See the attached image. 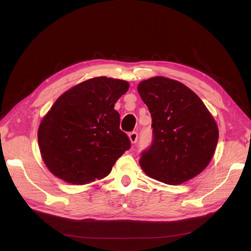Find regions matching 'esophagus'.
I'll list each match as a JSON object with an SVG mask.
<instances>
[{"label":"esophagus","mask_w":251,"mask_h":251,"mask_svg":"<svg viewBox=\"0 0 251 251\" xmlns=\"http://www.w3.org/2000/svg\"><path fill=\"white\" fill-rule=\"evenodd\" d=\"M129 139H130L131 143H136L137 139H138V132L137 131H131L129 134Z\"/></svg>","instance_id":"obj_1"}]
</instances>
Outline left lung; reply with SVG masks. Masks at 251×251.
I'll return each instance as SVG.
<instances>
[{"label": "left lung", "instance_id": "left-lung-1", "mask_svg": "<svg viewBox=\"0 0 251 251\" xmlns=\"http://www.w3.org/2000/svg\"><path fill=\"white\" fill-rule=\"evenodd\" d=\"M152 117V142L140 165L149 177L176 185L201 174L214 155L219 131L199 96L163 76L138 85Z\"/></svg>", "mask_w": 251, "mask_h": 251}]
</instances>
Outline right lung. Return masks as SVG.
Wrapping results in <instances>:
<instances>
[{
	"label": "right lung",
	"mask_w": 251,
	"mask_h": 251,
	"mask_svg": "<svg viewBox=\"0 0 251 251\" xmlns=\"http://www.w3.org/2000/svg\"><path fill=\"white\" fill-rule=\"evenodd\" d=\"M129 87L122 79L95 77L69 89L42 120L37 139L56 177L85 184L108 176L130 140L120 129L114 104Z\"/></svg>",
	"instance_id": "obj_1"
}]
</instances>
